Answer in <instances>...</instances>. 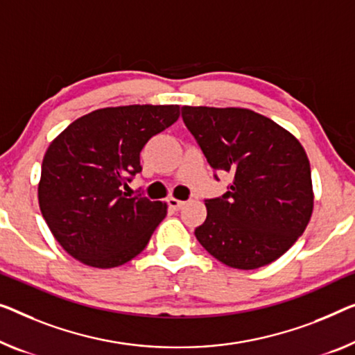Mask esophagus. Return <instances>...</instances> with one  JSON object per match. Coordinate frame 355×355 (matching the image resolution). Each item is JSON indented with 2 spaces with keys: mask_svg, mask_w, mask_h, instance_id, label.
Wrapping results in <instances>:
<instances>
[{
  "mask_svg": "<svg viewBox=\"0 0 355 355\" xmlns=\"http://www.w3.org/2000/svg\"><path fill=\"white\" fill-rule=\"evenodd\" d=\"M168 207L171 209H173V210H180L184 205V202L183 200H180V199H177V198H168Z\"/></svg>",
  "mask_w": 355,
  "mask_h": 355,
  "instance_id": "1",
  "label": "esophagus"
}]
</instances>
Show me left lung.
I'll use <instances>...</instances> for the list:
<instances>
[{
  "mask_svg": "<svg viewBox=\"0 0 355 355\" xmlns=\"http://www.w3.org/2000/svg\"><path fill=\"white\" fill-rule=\"evenodd\" d=\"M182 118L210 167L232 175L228 191L205 199L207 218L196 228V239L230 268L247 271L277 260L313 215L304 148L284 127L247 108L183 107Z\"/></svg>",
  "mask_w": 355,
  "mask_h": 355,
  "instance_id": "left-lung-1",
  "label": "left lung"
}]
</instances>
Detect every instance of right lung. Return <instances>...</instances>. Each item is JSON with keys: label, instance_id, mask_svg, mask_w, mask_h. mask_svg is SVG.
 <instances>
[{"label": "right lung", "instance_id": "right-lung-1", "mask_svg": "<svg viewBox=\"0 0 355 355\" xmlns=\"http://www.w3.org/2000/svg\"><path fill=\"white\" fill-rule=\"evenodd\" d=\"M178 105L95 110L67 127L47 148L38 200L55 241L92 268L121 266L146 247L167 204L127 194L141 172L140 153L171 127Z\"/></svg>", "mask_w": 355, "mask_h": 355}]
</instances>
